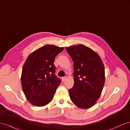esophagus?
Wrapping results in <instances>:
<instances>
[{
    "label": "esophagus",
    "instance_id": "34e87169",
    "mask_svg": "<svg viewBox=\"0 0 130 130\" xmlns=\"http://www.w3.org/2000/svg\"><path fill=\"white\" fill-rule=\"evenodd\" d=\"M66 76L62 77V81L63 82L64 81L66 80Z\"/></svg>",
    "mask_w": 130,
    "mask_h": 130
}]
</instances>
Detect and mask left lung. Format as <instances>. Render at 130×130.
<instances>
[{"mask_svg": "<svg viewBox=\"0 0 130 130\" xmlns=\"http://www.w3.org/2000/svg\"><path fill=\"white\" fill-rule=\"evenodd\" d=\"M74 62V84L69 89L70 98L78 107H92L99 99L105 84V68L101 59L84 45L67 47Z\"/></svg>", "mask_w": 130, "mask_h": 130, "instance_id": "obj_1", "label": "left lung"}]
</instances>
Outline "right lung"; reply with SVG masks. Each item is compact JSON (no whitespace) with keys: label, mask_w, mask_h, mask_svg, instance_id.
Here are the masks:
<instances>
[{"label":"right lung","mask_w":130,"mask_h":130,"mask_svg":"<svg viewBox=\"0 0 130 130\" xmlns=\"http://www.w3.org/2000/svg\"><path fill=\"white\" fill-rule=\"evenodd\" d=\"M63 48L45 45L27 57L21 76L22 89L27 100L35 106L48 104L61 81L55 75V58Z\"/></svg>","instance_id":"add662e5"}]
</instances>
